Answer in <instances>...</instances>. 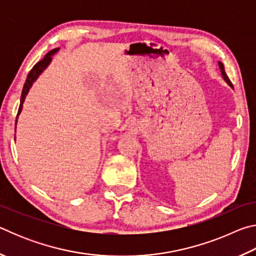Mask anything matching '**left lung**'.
I'll return each mask as SVG.
<instances>
[{
    "mask_svg": "<svg viewBox=\"0 0 256 256\" xmlns=\"http://www.w3.org/2000/svg\"><path fill=\"white\" fill-rule=\"evenodd\" d=\"M219 64V68H220V71H222V78L224 80H226V82L227 84L230 86H232V84L230 82V80H229V78L227 76V74H226V72H224V64L222 63V62H219L218 63Z\"/></svg>",
    "mask_w": 256,
    "mask_h": 256,
    "instance_id": "left-lung-1",
    "label": "left lung"
}]
</instances>
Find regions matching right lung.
<instances>
[{
	"instance_id": "1",
	"label": "right lung",
	"mask_w": 256,
	"mask_h": 256,
	"mask_svg": "<svg viewBox=\"0 0 256 256\" xmlns=\"http://www.w3.org/2000/svg\"><path fill=\"white\" fill-rule=\"evenodd\" d=\"M58 50V48H54V50H52L50 52H48V53H47V54L45 55V58H42V60H40V62H38V63L34 64V66L32 68V70H30L29 74H28V76H27V80H26V84H24V86L22 94H21L20 106H19V110H18V115H16V118H18L20 112H21V110H22V104H24V102L26 96H27L29 89L32 88V84H34V81H36L37 78L40 76V73H42V71H44L45 68H47V66H48V64L50 63L52 56H53Z\"/></svg>"
}]
</instances>
